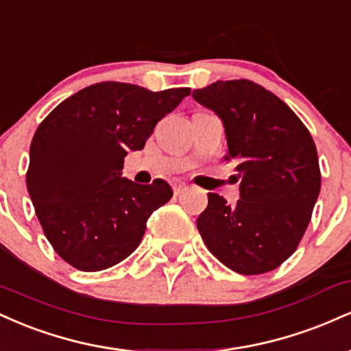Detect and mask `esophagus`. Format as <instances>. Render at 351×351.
I'll return each mask as SVG.
<instances>
[{"mask_svg":"<svg viewBox=\"0 0 351 351\" xmlns=\"http://www.w3.org/2000/svg\"><path fill=\"white\" fill-rule=\"evenodd\" d=\"M186 189H188L186 183H175V184H173V191H175V195H180V193L186 191Z\"/></svg>","mask_w":351,"mask_h":351,"instance_id":"34e87169","label":"esophagus"}]
</instances>
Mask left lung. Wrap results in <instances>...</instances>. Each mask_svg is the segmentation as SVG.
<instances>
[{
    "label": "left lung",
    "mask_w": 351,
    "mask_h": 351,
    "mask_svg": "<svg viewBox=\"0 0 351 351\" xmlns=\"http://www.w3.org/2000/svg\"><path fill=\"white\" fill-rule=\"evenodd\" d=\"M193 99L223 120L226 160L241 180L236 206L208 193L199 234L231 271L271 272L295 252L320 193L312 135L287 104L252 80H217L193 90Z\"/></svg>",
    "instance_id": "8db88e82"
}]
</instances>
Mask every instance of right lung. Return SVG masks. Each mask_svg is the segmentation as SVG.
Returning a JSON list of instances; mask_svg holds the SVG:
<instances>
[{"label":"right lung","instance_id":"add662e5","mask_svg":"<svg viewBox=\"0 0 351 351\" xmlns=\"http://www.w3.org/2000/svg\"><path fill=\"white\" fill-rule=\"evenodd\" d=\"M189 92L99 82L39 123L27 191L44 236L72 267L97 272L122 263L138 247L152 213L170 201L167 181L122 178L123 160L128 150H142L155 125Z\"/></svg>","mask_w":351,"mask_h":351}]
</instances>
